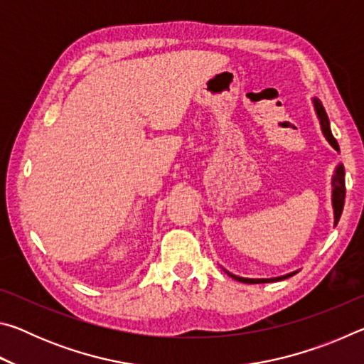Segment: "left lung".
Segmentation results:
<instances>
[{"mask_svg": "<svg viewBox=\"0 0 364 364\" xmlns=\"http://www.w3.org/2000/svg\"><path fill=\"white\" fill-rule=\"evenodd\" d=\"M313 106H315L319 125H321V132L324 134V138L328 139V143L338 152V144H337L336 138L332 136V133H331L328 114H326L321 101L316 100V97H313ZM343 202H345V170H343V165L338 164L336 167L334 175H332V208H334V225H337L338 218H341L342 210H343ZM226 273L230 274L232 279H236L239 282H245V284H262V282H276V281L287 279V278H291V276H294L295 273H299V271H292V273H287L284 276H278V278H263V279L241 278V276L232 274V273H230V271H226Z\"/></svg>", "mask_w": 364, "mask_h": 364, "instance_id": "8db88e82", "label": "left lung"}]
</instances>
